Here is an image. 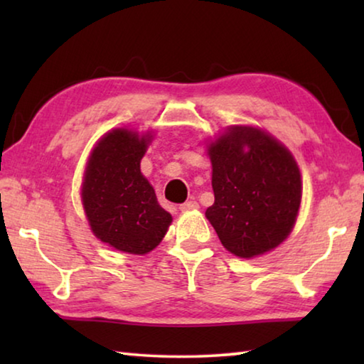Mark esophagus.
<instances>
[{
	"label": "esophagus",
	"instance_id": "1",
	"mask_svg": "<svg viewBox=\"0 0 364 364\" xmlns=\"http://www.w3.org/2000/svg\"><path fill=\"white\" fill-rule=\"evenodd\" d=\"M196 208H199V204H197L196 200H188V202H184V204L180 205V210H181V212L196 210Z\"/></svg>",
	"mask_w": 364,
	"mask_h": 364
}]
</instances>
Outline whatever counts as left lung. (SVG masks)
<instances>
[{
  "label": "left lung",
  "mask_w": 364,
  "mask_h": 364,
  "mask_svg": "<svg viewBox=\"0 0 364 364\" xmlns=\"http://www.w3.org/2000/svg\"><path fill=\"white\" fill-rule=\"evenodd\" d=\"M215 202L205 217L226 250L252 258L291 234L301 202L297 162L254 127H230L208 144Z\"/></svg>",
  "instance_id": "left-lung-1"
}]
</instances>
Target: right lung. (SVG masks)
Returning a JSON list of instances; mask_svg holds the SVG:
<instances>
[{"label":"right lung","mask_w":364,"mask_h":364,"mask_svg":"<svg viewBox=\"0 0 364 364\" xmlns=\"http://www.w3.org/2000/svg\"><path fill=\"white\" fill-rule=\"evenodd\" d=\"M152 136L115 128L97 141L86 164L82 200L97 239L127 254L144 255L168 231L171 215L159 205L154 188L141 173Z\"/></svg>","instance_id":"obj_1"}]
</instances>
